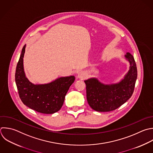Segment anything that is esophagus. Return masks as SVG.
Returning <instances> with one entry per match:
<instances>
[{"label":"esophagus","instance_id":"1","mask_svg":"<svg viewBox=\"0 0 153 153\" xmlns=\"http://www.w3.org/2000/svg\"><path fill=\"white\" fill-rule=\"evenodd\" d=\"M86 76L87 74L84 71H81L78 75V77L81 79H84L86 78Z\"/></svg>","mask_w":153,"mask_h":153}]
</instances>
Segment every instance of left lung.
Here are the masks:
<instances>
[{
    "mask_svg": "<svg viewBox=\"0 0 153 153\" xmlns=\"http://www.w3.org/2000/svg\"><path fill=\"white\" fill-rule=\"evenodd\" d=\"M130 66L124 78L119 83L105 85L96 78L84 81L87 100L90 107L99 112L114 111L126 102L131 96L137 79V68L133 56L125 55Z\"/></svg>",
    "mask_w": 153,
    "mask_h": 153,
    "instance_id": "left-lung-1",
    "label": "left lung"
}]
</instances>
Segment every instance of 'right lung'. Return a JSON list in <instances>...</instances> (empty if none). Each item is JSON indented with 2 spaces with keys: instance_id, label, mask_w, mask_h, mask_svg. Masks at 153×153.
Returning a JSON list of instances; mask_svg holds the SVG:
<instances>
[{
  "instance_id": "right-lung-1",
  "label": "right lung",
  "mask_w": 153,
  "mask_h": 153,
  "mask_svg": "<svg viewBox=\"0 0 153 153\" xmlns=\"http://www.w3.org/2000/svg\"><path fill=\"white\" fill-rule=\"evenodd\" d=\"M24 45L18 62L15 78L20 98L27 107L42 114H53L62 108L65 96L74 83V76L61 77L45 84L35 85L26 77L23 68Z\"/></svg>"
}]
</instances>
